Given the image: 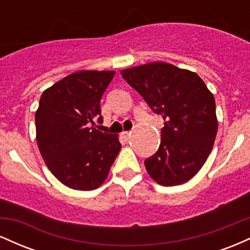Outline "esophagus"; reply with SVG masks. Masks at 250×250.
<instances>
[{
  "label": "esophagus",
  "mask_w": 250,
  "mask_h": 250,
  "mask_svg": "<svg viewBox=\"0 0 250 250\" xmlns=\"http://www.w3.org/2000/svg\"><path fill=\"white\" fill-rule=\"evenodd\" d=\"M122 136L125 137V140H128V139H129V136H130V131H123V133H122Z\"/></svg>",
  "instance_id": "1"
}]
</instances>
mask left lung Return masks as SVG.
<instances>
[{
	"instance_id": "obj_1",
	"label": "left lung",
	"mask_w": 250,
	"mask_h": 250,
	"mask_svg": "<svg viewBox=\"0 0 250 250\" xmlns=\"http://www.w3.org/2000/svg\"><path fill=\"white\" fill-rule=\"evenodd\" d=\"M121 75L165 120L160 147L145 161L149 176L165 187L193 179L207 161L217 133L211 91L196 73L170 63L136 65Z\"/></svg>"
}]
</instances>
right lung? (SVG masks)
I'll use <instances>...</instances> for the list:
<instances>
[{"mask_svg": "<svg viewBox=\"0 0 250 250\" xmlns=\"http://www.w3.org/2000/svg\"><path fill=\"white\" fill-rule=\"evenodd\" d=\"M114 70H80L45 89L35 113L36 142L51 174L75 190L103 185L121 150L119 135L90 127L101 122L100 101Z\"/></svg>", "mask_w": 250, "mask_h": 250, "instance_id": "1", "label": "right lung"}]
</instances>
